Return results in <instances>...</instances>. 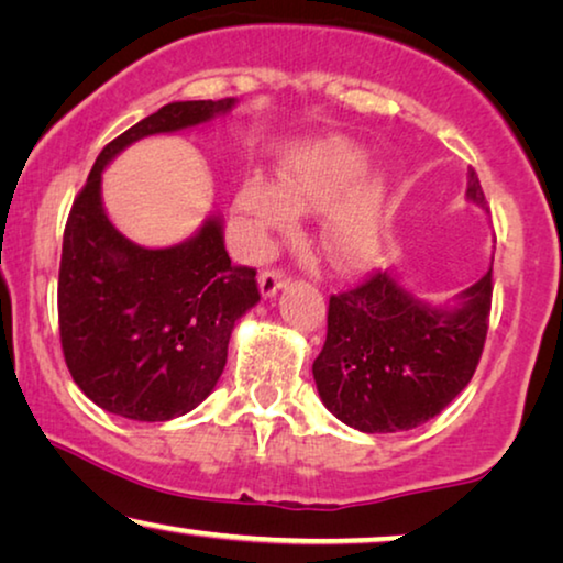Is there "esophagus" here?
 I'll return each mask as SVG.
<instances>
[{
  "label": "esophagus",
  "instance_id": "1",
  "mask_svg": "<svg viewBox=\"0 0 563 563\" xmlns=\"http://www.w3.org/2000/svg\"><path fill=\"white\" fill-rule=\"evenodd\" d=\"M257 283H260V292H263V298H273L275 292H278L285 285V273L265 271V273H260Z\"/></svg>",
  "mask_w": 563,
  "mask_h": 563
}]
</instances>
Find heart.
<instances>
[{
  "label": "heart",
  "instance_id": "1",
  "mask_svg": "<svg viewBox=\"0 0 563 563\" xmlns=\"http://www.w3.org/2000/svg\"><path fill=\"white\" fill-rule=\"evenodd\" d=\"M368 162L362 148L333 139L285 158L283 184L253 174L242 181L238 207L260 247L273 234L296 230L300 212H332L325 217L323 250L339 267L358 271L372 265L384 242L387 189L379 179L362 181Z\"/></svg>",
  "mask_w": 563,
  "mask_h": 563
}]
</instances>
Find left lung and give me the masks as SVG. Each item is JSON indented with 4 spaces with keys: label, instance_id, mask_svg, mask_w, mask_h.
Returning a JSON list of instances; mask_svg holds the SVG:
<instances>
[{
    "label": "left lung",
    "instance_id": "left-lung-1",
    "mask_svg": "<svg viewBox=\"0 0 563 563\" xmlns=\"http://www.w3.org/2000/svg\"><path fill=\"white\" fill-rule=\"evenodd\" d=\"M465 197L485 209L467 169ZM493 265L452 303L412 296L391 271L329 300V333L313 362L325 409L358 432H401L440 415L473 379L488 333Z\"/></svg>",
    "mask_w": 563,
    "mask_h": 563
}]
</instances>
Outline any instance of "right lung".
<instances>
[{"label": "right lung", "instance_id": "obj_1", "mask_svg": "<svg viewBox=\"0 0 563 563\" xmlns=\"http://www.w3.org/2000/svg\"><path fill=\"white\" fill-rule=\"evenodd\" d=\"M238 98L176 100L100 151L63 234L57 316L73 382L106 412L166 422L201 405L228 364L234 323L260 300L232 265L222 217L179 245L144 247L108 220L100 184L123 148L228 115Z\"/></svg>", "mask_w": 563, "mask_h": 563}]
</instances>
